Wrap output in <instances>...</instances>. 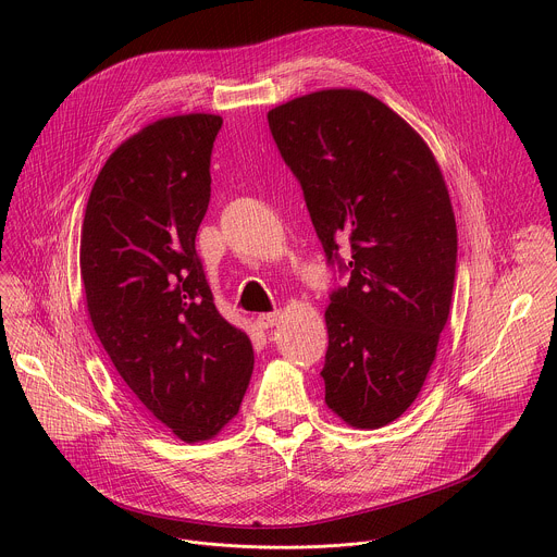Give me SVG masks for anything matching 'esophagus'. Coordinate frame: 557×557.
I'll use <instances>...</instances> for the list:
<instances>
[{"instance_id": "obj_1", "label": "esophagus", "mask_w": 557, "mask_h": 557, "mask_svg": "<svg viewBox=\"0 0 557 557\" xmlns=\"http://www.w3.org/2000/svg\"><path fill=\"white\" fill-rule=\"evenodd\" d=\"M280 322H282V312H280V310H275V312H260V314L256 317L258 329H273V326H277Z\"/></svg>"}]
</instances>
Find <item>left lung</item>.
Here are the masks:
<instances>
[{
    "label": "left lung",
    "instance_id": "obj_1",
    "mask_svg": "<svg viewBox=\"0 0 557 557\" xmlns=\"http://www.w3.org/2000/svg\"><path fill=\"white\" fill-rule=\"evenodd\" d=\"M267 119L329 262L350 273L324 314L326 406L352 428H383L414 404L449 317L456 220L441 168L363 90L310 92Z\"/></svg>",
    "mask_w": 557,
    "mask_h": 557
}]
</instances>
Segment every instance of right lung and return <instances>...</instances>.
Listing matches in <instances>:
<instances>
[{
    "label": "right lung",
    "instance_id": "1",
    "mask_svg": "<svg viewBox=\"0 0 557 557\" xmlns=\"http://www.w3.org/2000/svg\"><path fill=\"white\" fill-rule=\"evenodd\" d=\"M220 127L215 114H178L123 140L82 226L95 333L143 408L185 443L237 414L253 372L251 339L218 312L196 253Z\"/></svg>",
    "mask_w": 557,
    "mask_h": 557
}]
</instances>
